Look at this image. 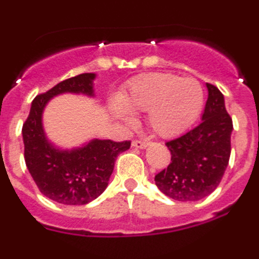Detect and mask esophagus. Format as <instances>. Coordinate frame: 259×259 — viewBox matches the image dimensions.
<instances>
[{
  "instance_id": "obj_1",
  "label": "esophagus",
  "mask_w": 259,
  "mask_h": 259,
  "mask_svg": "<svg viewBox=\"0 0 259 259\" xmlns=\"http://www.w3.org/2000/svg\"><path fill=\"white\" fill-rule=\"evenodd\" d=\"M148 145H149L148 141H143V140L132 141V146H135V148H140V149H144V148H146Z\"/></svg>"
}]
</instances>
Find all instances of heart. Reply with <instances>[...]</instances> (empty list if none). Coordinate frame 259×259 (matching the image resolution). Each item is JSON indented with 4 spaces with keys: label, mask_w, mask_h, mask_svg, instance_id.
Segmentation results:
<instances>
[{
    "label": "heart",
    "mask_w": 259,
    "mask_h": 259,
    "mask_svg": "<svg viewBox=\"0 0 259 259\" xmlns=\"http://www.w3.org/2000/svg\"><path fill=\"white\" fill-rule=\"evenodd\" d=\"M113 111L127 122L132 113L148 111L146 122L155 135L175 137L192 124L203 106V91L194 77H179L164 72H148L134 77L120 95Z\"/></svg>",
    "instance_id": "heart-1"
}]
</instances>
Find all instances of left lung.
Returning <instances> with one entry per match:
<instances>
[{
	"label": "left lung",
	"instance_id": "8db88e82",
	"mask_svg": "<svg viewBox=\"0 0 259 259\" xmlns=\"http://www.w3.org/2000/svg\"><path fill=\"white\" fill-rule=\"evenodd\" d=\"M209 91L202 122L166 145L171 162L154 178L159 191L176 201H198L217 189L231 155L232 119L218 88Z\"/></svg>",
	"mask_w": 259,
	"mask_h": 259
}]
</instances>
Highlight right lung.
<instances>
[{
    "label": "right lung",
    "mask_w": 259,
    "mask_h": 259,
    "mask_svg": "<svg viewBox=\"0 0 259 259\" xmlns=\"http://www.w3.org/2000/svg\"><path fill=\"white\" fill-rule=\"evenodd\" d=\"M96 74L66 79L32 101L23 124L24 159L37 188L50 200L63 205H85L106 189L115 159L130 149L131 141L91 140L81 148L61 150L48 141L42 128V111L50 98L62 93L93 96Z\"/></svg>",
    "instance_id": "add662e5"
}]
</instances>
